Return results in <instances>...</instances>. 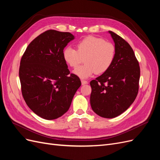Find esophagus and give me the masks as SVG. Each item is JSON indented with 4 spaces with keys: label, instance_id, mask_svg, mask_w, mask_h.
I'll use <instances>...</instances> for the list:
<instances>
[{
    "label": "esophagus",
    "instance_id": "1",
    "mask_svg": "<svg viewBox=\"0 0 160 160\" xmlns=\"http://www.w3.org/2000/svg\"><path fill=\"white\" fill-rule=\"evenodd\" d=\"M81 83H82V85H85V84H88V82L87 81H85V80H83V79H81Z\"/></svg>",
    "mask_w": 160,
    "mask_h": 160
}]
</instances>
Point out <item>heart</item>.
Returning <instances> with one entry per match:
<instances>
[{"label":"heart","instance_id":"heart-1","mask_svg":"<svg viewBox=\"0 0 160 160\" xmlns=\"http://www.w3.org/2000/svg\"><path fill=\"white\" fill-rule=\"evenodd\" d=\"M77 50L67 47L62 52L65 61L72 68L83 61L86 63L77 68L73 72L81 78L86 79L95 74L107 71L112 65L116 49L112 42L102 38L89 36L78 42Z\"/></svg>","mask_w":160,"mask_h":160}]
</instances>
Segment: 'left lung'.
<instances>
[{
    "label": "left lung",
    "mask_w": 160,
    "mask_h": 160,
    "mask_svg": "<svg viewBox=\"0 0 160 160\" xmlns=\"http://www.w3.org/2000/svg\"><path fill=\"white\" fill-rule=\"evenodd\" d=\"M109 32L115 42V57L107 71L90 82V103L96 114L113 118L126 111L136 98L140 68L129 43L116 33Z\"/></svg>",
    "instance_id": "8db88e82"
}]
</instances>
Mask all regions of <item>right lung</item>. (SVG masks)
Segmentation results:
<instances>
[{"label": "right lung", "mask_w": 160, "mask_h": 160, "mask_svg": "<svg viewBox=\"0 0 160 160\" xmlns=\"http://www.w3.org/2000/svg\"><path fill=\"white\" fill-rule=\"evenodd\" d=\"M74 39L68 32L48 30L32 41L22 56L19 78L27 105L39 117L52 120L70 108L81 85L70 73L62 57L64 48Z\"/></svg>", "instance_id": "obj_1"}]
</instances>
